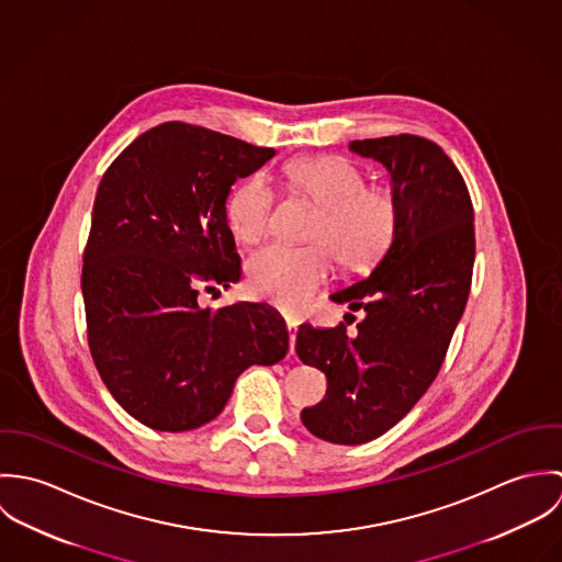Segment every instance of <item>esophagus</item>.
Instances as JSON below:
<instances>
[{
	"instance_id": "obj_1",
	"label": "esophagus",
	"mask_w": 562,
	"mask_h": 562,
	"mask_svg": "<svg viewBox=\"0 0 562 562\" xmlns=\"http://www.w3.org/2000/svg\"><path fill=\"white\" fill-rule=\"evenodd\" d=\"M296 330H299V324L294 321H288V333H290V352L294 355V346H296Z\"/></svg>"
}]
</instances>
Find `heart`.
Listing matches in <instances>:
<instances>
[{
  "label": "heart",
  "instance_id": "obj_1",
  "mask_svg": "<svg viewBox=\"0 0 562 562\" xmlns=\"http://www.w3.org/2000/svg\"><path fill=\"white\" fill-rule=\"evenodd\" d=\"M285 177L294 192L321 205L312 229L318 241L270 244L248 259L246 274L252 294L296 314L328 279L335 257L346 270H366L387 252L398 227V201L387 188L363 186L359 168L339 156L290 161ZM272 188L261 177L244 179L225 205L234 238L263 240L272 229Z\"/></svg>",
  "mask_w": 562,
  "mask_h": 562
}]
</instances>
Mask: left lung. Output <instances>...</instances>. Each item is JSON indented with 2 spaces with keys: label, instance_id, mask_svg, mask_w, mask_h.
Returning a JSON list of instances; mask_svg holds the SVG:
<instances>
[{
  "label": "left lung",
  "instance_id": "1",
  "mask_svg": "<svg viewBox=\"0 0 562 562\" xmlns=\"http://www.w3.org/2000/svg\"><path fill=\"white\" fill-rule=\"evenodd\" d=\"M348 149L387 168L396 236L366 279L330 294L363 310L357 330L301 324L296 355L328 381L326 398L301 415L305 428L359 446L398 424L435 381L465 312L476 240L468 186L435 143L401 134Z\"/></svg>",
  "mask_w": 562,
  "mask_h": 562
}]
</instances>
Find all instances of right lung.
Masks as SVG:
<instances>
[{"mask_svg": "<svg viewBox=\"0 0 562 562\" xmlns=\"http://www.w3.org/2000/svg\"><path fill=\"white\" fill-rule=\"evenodd\" d=\"M274 154L164 123L112 161L97 188L81 268L88 346L114 401L154 430L212 422L246 368L288 355L285 321L266 303L203 310L196 301L201 288L240 281L227 196Z\"/></svg>", "mask_w": 562, "mask_h": 562, "instance_id": "obj_1", "label": "right lung"}]
</instances>
